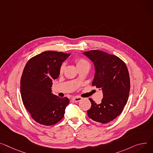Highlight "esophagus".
I'll list each match as a JSON object with an SVG mask.
<instances>
[{"instance_id": "esophagus-1", "label": "esophagus", "mask_w": 153, "mask_h": 153, "mask_svg": "<svg viewBox=\"0 0 153 153\" xmlns=\"http://www.w3.org/2000/svg\"><path fill=\"white\" fill-rule=\"evenodd\" d=\"M72 100L75 101V102H79L80 101L82 100V98H80V97H78V96H76V97H73V98H72Z\"/></svg>"}]
</instances>
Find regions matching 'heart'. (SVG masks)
<instances>
[{
  "mask_svg": "<svg viewBox=\"0 0 153 153\" xmlns=\"http://www.w3.org/2000/svg\"><path fill=\"white\" fill-rule=\"evenodd\" d=\"M75 63L76 64V66L78 68H80L81 66H85V65H90L89 63L85 60V59H82V58H76L75 59ZM65 68V63H63L61 66H60V71L61 73H62L64 71V69Z\"/></svg>",
  "mask_w": 153,
  "mask_h": 153,
  "instance_id": "heart-1",
  "label": "heart"
}]
</instances>
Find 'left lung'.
Instances as JSON below:
<instances>
[{
  "label": "left lung",
  "mask_w": 153,
  "mask_h": 153,
  "mask_svg": "<svg viewBox=\"0 0 153 153\" xmlns=\"http://www.w3.org/2000/svg\"><path fill=\"white\" fill-rule=\"evenodd\" d=\"M83 53L94 66L92 85L101 88L103 93L99 104L89 99L91 107L87 110L88 116L94 121L108 123L121 114L127 103L130 91L128 68L119 57L103 51L91 50Z\"/></svg>",
  "instance_id": "8db88e82"
}]
</instances>
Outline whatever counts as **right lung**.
I'll return each instance as SVG.
<instances>
[{"label":"right lung","instance_id":"obj_1","mask_svg":"<svg viewBox=\"0 0 153 153\" xmlns=\"http://www.w3.org/2000/svg\"><path fill=\"white\" fill-rule=\"evenodd\" d=\"M70 55L62 52L45 51L31 58L21 79V98L31 117L37 123L52 126L64 117L69 101L52 94V80L60 75L62 63Z\"/></svg>","mask_w":153,"mask_h":153}]
</instances>
